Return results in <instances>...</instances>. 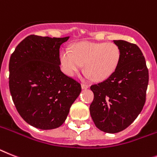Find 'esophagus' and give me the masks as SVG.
<instances>
[{"mask_svg":"<svg viewBox=\"0 0 157 157\" xmlns=\"http://www.w3.org/2000/svg\"><path fill=\"white\" fill-rule=\"evenodd\" d=\"M89 87V85H88V84H84V83H83V84H81V88H82L83 89H88Z\"/></svg>","mask_w":157,"mask_h":157,"instance_id":"obj_1","label":"esophagus"}]
</instances>
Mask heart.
<instances>
[{"mask_svg":"<svg viewBox=\"0 0 157 157\" xmlns=\"http://www.w3.org/2000/svg\"><path fill=\"white\" fill-rule=\"evenodd\" d=\"M121 58V48L114 43L83 42L73 51L63 50L60 63L64 72L73 76L85 64L87 77L101 81L108 78L115 72Z\"/></svg>","mask_w":157,"mask_h":157,"instance_id":"heart-1","label":"heart"}]
</instances>
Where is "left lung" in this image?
I'll list each match as a JSON object with an SVG mask.
<instances>
[{"mask_svg":"<svg viewBox=\"0 0 157 157\" xmlns=\"http://www.w3.org/2000/svg\"><path fill=\"white\" fill-rule=\"evenodd\" d=\"M119 46L121 58L110 76L91 85L94 98L90 114L101 131L116 133L131 124L143 109L148 84L145 59L136 44L125 40H113Z\"/></svg>","mask_w":157,"mask_h":157,"instance_id":"1","label":"left lung"}]
</instances>
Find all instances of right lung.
<instances>
[{"instance_id":"1","label":"right lung","mask_w":157,"mask_h":157,"mask_svg":"<svg viewBox=\"0 0 157 157\" xmlns=\"http://www.w3.org/2000/svg\"><path fill=\"white\" fill-rule=\"evenodd\" d=\"M28 36L9 60V90L21 117L40 129L60 127L81 85L60 70V47L68 40Z\"/></svg>"}]
</instances>
